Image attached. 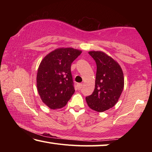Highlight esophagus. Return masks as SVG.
I'll return each instance as SVG.
<instances>
[{"instance_id": "1", "label": "esophagus", "mask_w": 152, "mask_h": 152, "mask_svg": "<svg viewBox=\"0 0 152 152\" xmlns=\"http://www.w3.org/2000/svg\"><path fill=\"white\" fill-rule=\"evenodd\" d=\"M83 86H84V84H82V83H79L76 85L77 88H78V90H81V88L83 87Z\"/></svg>"}]
</instances>
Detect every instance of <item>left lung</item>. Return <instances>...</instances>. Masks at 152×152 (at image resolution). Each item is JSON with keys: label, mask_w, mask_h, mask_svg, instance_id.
I'll return each mask as SVG.
<instances>
[{"label": "left lung", "mask_w": 152, "mask_h": 152, "mask_svg": "<svg viewBox=\"0 0 152 152\" xmlns=\"http://www.w3.org/2000/svg\"><path fill=\"white\" fill-rule=\"evenodd\" d=\"M88 53L96 64V74L94 92L86 97V101L91 109L103 112L119 101L124 87L123 72L119 64L102 51Z\"/></svg>", "instance_id": "1"}]
</instances>
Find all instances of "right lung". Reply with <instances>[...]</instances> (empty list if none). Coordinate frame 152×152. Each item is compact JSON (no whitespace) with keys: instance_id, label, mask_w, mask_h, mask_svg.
I'll return each mask as SVG.
<instances>
[{"instance_id":"1","label":"right lung","mask_w":152,"mask_h":152,"mask_svg":"<svg viewBox=\"0 0 152 152\" xmlns=\"http://www.w3.org/2000/svg\"><path fill=\"white\" fill-rule=\"evenodd\" d=\"M82 51L58 48L41 61L37 74V88L41 99L51 109L66 106L75 92L71 64Z\"/></svg>"}]
</instances>
